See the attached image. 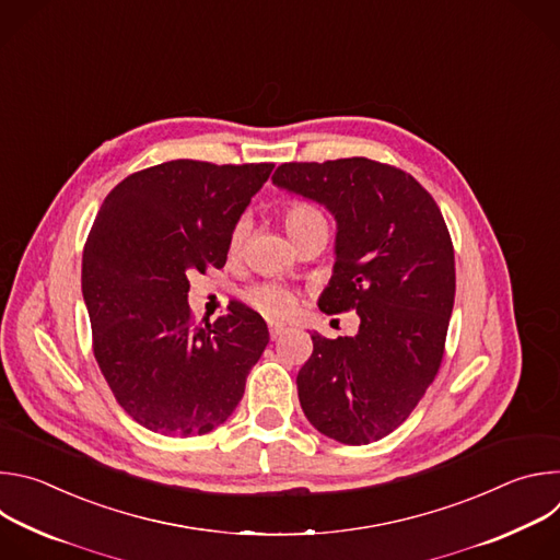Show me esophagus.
<instances>
[{
    "label": "esophagus",
    "instance_id": "34e87169",
    "mask_svg": "<svg viewBox=\"0 0 560 560\" xmlns=\"http://www.w3.org/2000/svg\"><path fill=\"white\" fill-rule=\"evenodd\" d=\"M268 330H270V337H272V339H279V337L285 332V326L279 324V322H270V324H268Z\"/></svg>",
    "mask_w": 560,
    "mask_h": 560
}]
</instances>
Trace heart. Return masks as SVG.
<instances>
[{"instance_id":"1","label":"heart","mask_w":560,"mask_h":560,"mask_svg":"<svg viewBox=\"0 0 560 560\" xmlns=\"http://www.w3.org/2000/svg\"><path fill=\"white\" fill-rule=\"evenodd\" d=\"M283 223L285 230L290 232V236L294 242H305L310 236H326L330 232V223L326 212L318 208L316 203L307 201V199H292L283 206ZM250 234V221L246 217L236 219V223L230 230V253L238 255L246 246V238ZM246 301L257 307L259 312L268 314V316H283L296 301L294 292L279 285V283H257L250 290H246Z\"/></svg>"}]
</instances>
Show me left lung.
Masks as SVG:
<instances>
[{"mask_svg":"<svg viewBox=\"0 0 560 560\" xmlns=\"http://www.w3.org/2000/svg\"><path fill=\"white\" fill-rule=\"evenodd\" d=\"M279 188L337 219V264L318 307L357 310V337L312 335L299 370L307 421L346 445L394 432L434 381L454 305V246L432 195L406 171L368 156L281 164Z\"/></svg>","mask_w":560,"mask_h":560,"instance_id":"left-lung-1","label":"left lung"}]
</instances>
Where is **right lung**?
<instances>
[{
    "label": "right lung",
    "mask_w": 560,
    "mask_h": 560,
    "mask_svg": "<svg viewBox=\"0 0 560 560\" xmlns=\"http://www.w3.org/2000/svg\"><path fill=\"white\" fill-rule=\"evenodd\" d=\"M272 168L175 159L128 175L95 217L82 261L93 352L117 404L156 434L221 425L268 346L261 314L238 301L197 326L188 277L225 266L230 230Z\"/></svg>",
    "instance_id": "right-lung-1"
}]
</instances>
